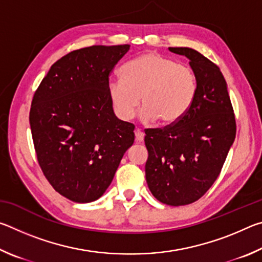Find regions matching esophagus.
I'll return each instance as SVG.
<instances>
[{
    "label": "esophagus",
    "mask_w": 262,
    "mask_h": 262,
    "mask_svg": "<svg viewBox=\"0 0 262 262\" xmlns=\"http://www.w3.org/2000/svg\"><path fill=\"white\" fill-rule=\"evenodd\" d=\"M143 140H144V133L141 129H139V128H136L135 129V141L140 143V142H142Z\"/></svg>",
    "instance_id": "obj_1"
}]
</instances>
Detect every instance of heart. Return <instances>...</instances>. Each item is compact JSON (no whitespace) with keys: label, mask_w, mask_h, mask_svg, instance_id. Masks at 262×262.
<instances>
[{"label":"heart","mask_w":262,"mask_h":262,"mask_svg":"<svg viewBox=\"0 0 262 262\" xmlns=\"http://www.w3.org/2000/svg\"><path fill=\"white\" fill-rule=\"evenodd\" d=\"M120 74L121 79H111L106 91L114 114L122 121L134 117L141 101L142 121L173 125L188 112L196 95L193 70L155 52L127 62Z\"/></svg>","instance_id":"1"}]
</instances>
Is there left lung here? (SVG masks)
I'll return each mask as SVG.
<instances>
[{"label":"left lung","instance_id":"left-lung-1","mask_svg":"<svg viewBox=\"0 0 262 262\" xmlns=\"http://www.w3.org/2000/svg\"><path fill=\"white\" fill-rule=\"evenodd\" d=\"M168 50L189 60L196 95L178 122L145 130V179L158 201L178 207L199 200L215 183L236 137V119L214 62L193 48Z\"/></svg>","mask_w":262,"mask_h":262}]
</instances>
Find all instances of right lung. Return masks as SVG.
Wrapping results in <instances>:
<instances>
[{
  "label": "right lung",
  "mask_w": 262,
  "mask_h": 262,
  "mask_svg": "<svg viewBox=\"0 0 262 262\" xmlns=\"http://www.w3.org/2000/svg\"><path fill=\"white\" fill-rule=\"evenodd\" d=\"M129 47L70 52L34 92L30 126L39 165L53 188L74 202L99 199L134 143V125L115 117L106 91L111 72Z\"/></svg>",
  "instance_id": "obj_1"
}]
</instances>
